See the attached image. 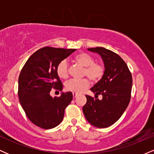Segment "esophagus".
<instances>
[{"label":"esophagus","instance_id":"1","mask_svg":"<svg viewBox=\"0 0 154 154\" xmlns=\"http://www.w3.org/2000/svg\"><path fill=\"white\" fill-rule=\"evenodd\" d=\"M77 95H78V94H77V93H73V98H77Z\"/></svg>","mask_w":154,"mask_h":154}]
</instances>
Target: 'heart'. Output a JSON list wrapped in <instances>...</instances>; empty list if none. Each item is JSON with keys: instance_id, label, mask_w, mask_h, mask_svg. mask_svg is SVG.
Listing matches in <instances>:
<instances>
[{"instance_id": "obj_1", "label": "heart", "mask_w": 154, "mask_h": 154, "mask_svg": "<svg viewBox=\"0 0 154 154\" xmlns=\"http://www.w3.org/2000/svg\"><path fill=\"white\" fill-rule=\"evenodd\" d=\"M75 61L81 66H84L83 75L88 76L93 82H98L103 77L105 67L101 63L95 62V59L91 55L87 53H79L76 55ZM56 72L60 78L67 79L69 77V66L66 60L60 61L56 67ZM90 86V81L87 78L80 79H72L65 84L66 91L73 93H81Z\"/></svg>"}]
</instances>
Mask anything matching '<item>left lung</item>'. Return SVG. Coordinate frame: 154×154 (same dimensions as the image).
Wrapping results in <instances>:
<instances>
[{
  "label": "left lung",
  "mask_w": 154,
  "mask_h": 154,
  "mask_svg": "<svg viewBox=\"0 0 154 154\" xmlns=\"http://www.w3.org/2000/svg\"><path fill=\"white\" fill-rule=\"evenodd\" d=\"M88 50L100 55L105 71L99 82L91 89L95 93V98L86 95L87 102L82 111L90 124L106 128L115 123L128 106L131 98L132 75L125 61L113 51L102 47ZM98 94L103 96L101 100L97 98Z\"/></svg>",
  "instance_id": "left-lung-1"
}]
</instances>
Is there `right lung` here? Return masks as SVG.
<instances>
[{
    "instance_id": "right-lung-1",
    "label": "right lung",
    "mask_w": 154,
    "mask_h": 154,
    "mask_svg": "<svg viewBox=\"0 0 154 154\" xmlns=\"http://www.w3.org/2000/svg\"><path fill=\"white\" fill-rule=\"evenodd\" d=\"M76 49L44 47L35 52L23 66L19 77L18 95L26 116L35 125L51 129L62 122L65 109L73 98L71 92L52 98V88L61 91L62 82L56 72L60 61Z\"/></svg>"
}]
</instances>
